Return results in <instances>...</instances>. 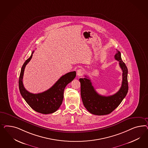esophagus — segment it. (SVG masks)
<instances>
[{"label":"esophagus","mask_w":148,"mask_h":148,"mask_svg":"<svg viewBox=\"0 0 148 148\" xmlns=\"http://www.w3.org/2000/svg\"><path fill=\"white\" fill-rule=\"evenodd\" d=\"M84 74V71L82 69H79V70L77 71V75L78 76H81L83 75Z\"/></svg>","instance_id":"34e87169"}]
</instances>
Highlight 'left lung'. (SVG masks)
<instances>
[{"label": "left lung", "instance_id": "1", "mask_svg": "<svg viewBox=\"0 0 148 148\" xmlns=\"http://www.w3.org/2000/svg\"><path fill=\"white\" fill-rule=\"evenodd\" d=\"M114 58L119 61L123 71V80L119 90L112 95L103 96L99 94L94 89L92 82L87 76L80 78L81 96L84 106L90 113L102 116L111 113L121 103L128 92V70L121 58V53L116 50Z\"/></svg>", "mask_w": 148, "mask_h": 148}]
</instances>
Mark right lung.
<instances>
[{
    "label": "right lung",
    "instance_id": "1",
    "mask_svg": "<svg viewBox=\"0 0 148 148\" xmlns=\"http://www.w3.org/2000/svg\"><path fill=\"white\" fill-rule=\"evenodd\" d=\"M32 55L24 63L19 78V88L23 98L35 111L42 114H50L56 111L61 105L65 87L76 76V72H69L61 76L49 90L42 93L34 94L28 92L24 87L23 77L25 66L32 57Z\"/></svg>",
    "mask_w": 148,
    "mask_h": 148
}]
</instances>
